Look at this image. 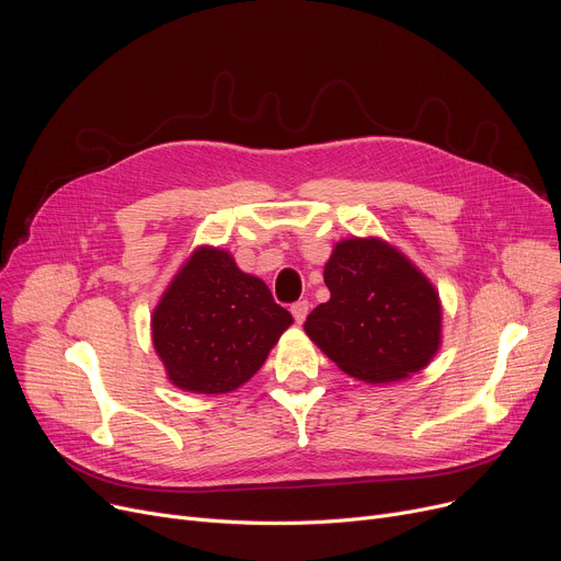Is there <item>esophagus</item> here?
Returning a JSON list of instances; mask_svg holds the SVG:
<instances>
[{
  "mask_svg": "<svg viewBox=\"0 0 561 561\" xmlns=\"http://www.w3.org/2000/svg\"><path fill=\"white\" fill-rule=\"evenodd\" d=\"M309 307L311 305L307 300H300L296 305H290V313H293V318H296V322H305V318L309 313Z\"/></svg>",
  "mask_w": 561,
  "mask_h": 561,
  "instance_id": "obj_1",
  "label": "esophagus"
}]
</instances>
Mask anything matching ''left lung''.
Returning a JSON list of instances; mask_svg holds the SVG:
<instances>
[{
  "instance_id": "obj_1",
  "label": "left lung",
  "mask_w": 561,
  "mask_h": 561,
  "mask_svg": "<svg viewBox=\"0 0 561 561\" xmlns=\"http://www.w3.org/2000/svg\"><path fill=\"white\" fill-rule=\"evenodd\" d=\"M330 300L305 322L307 336L347 375L389 385L423 370L440 345L432 282L381 239H347L325 263Z\"/></svg>"
}]
</instances>
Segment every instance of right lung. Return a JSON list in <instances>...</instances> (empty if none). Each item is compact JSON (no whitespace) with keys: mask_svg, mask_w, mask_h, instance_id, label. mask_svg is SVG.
Returning <instances> with one entry per match:
<instances>
[{"mask_svg":"<svg viewBox=\"0 0 561 561\" xmlns=\"http://www.w3.org/2000/svg\"><path fill=\"white\" fill-rule=\"evenodd\" d=\"M293 316L227 250L202 245L152 313V343L176 389L218 396L263 366Z\"/></svg>","mask_w":561,"mask_h":561,"instance_id":"right-lung-1","label":"right lung"}]
</instances>
